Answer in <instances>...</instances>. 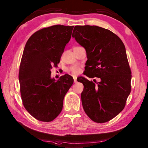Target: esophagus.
<instances>
[{
  "label": "esophagus",
  "mask_w": 148,
  "mask_h": 148,
  "mask_svg": "<svg viewBox=\"0 0 148 148\" xmlns=\"http://www.w3.org/2000/svg\"><path fill=\"white\" fill-rule=\"evenodd\" d=\"M73 78H74V82L75 83H77V77L76 76H74Z\"/></svg>",
  "instance_id": "obj_1"
}]
</instances>
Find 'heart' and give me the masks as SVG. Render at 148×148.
<instances>
[{
  "label": "heart",
  "instance_id": "b5f03b06",
  "mask_svg": "<svg viewBox=\"0 0 148 148\" xmlns=\"http://www.w3.org/2000/svg\"><path fill=\"white\" fill-rule=\"evenodd\" d=\"M69 70H70V71L72 72V74H76L78 73V72H79V68L78 67H76V66H72V67H71L70 68Z\"/></svg>",
  "mask_w": 148,
  "mask_h": 148
}]
</instances>
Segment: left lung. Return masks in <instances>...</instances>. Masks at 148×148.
Wrapping results in <instances>:
<instances>
[{
	"label": "left lung",
	"instance_id": "1",
	"mask_svg": "<svg viewBox=\"0 0 148 148\" xmlns=\"http://www.w3.org/2000/svg\"><path fill=\"white\" fill-rule=\"evenodd\" d=\"M72 37L86 51L84 74L100 79L95 84L84 77L81 97L84 111L96 123L109 121L124 109L131 92V70L119 37L98 26H75Z\"/></svg>",
	"mask_w": 148,
	"mask_h": 148
}]
</instances>
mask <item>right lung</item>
Returning <instances> with one entry per match:
<instances>
[{"label": "right lung", "instance_id": "obj_1", "mask_svg": "<svg viewBox=\"0 0 148 148\" xmlns=\"http://www.w3.org/2000/svg\"><path fill=\"white\" fill-rule=\"evenodd\" d=\"M74 26L56 25L40 29L25 46L19 71L23 104L37 120L49 122L61 112L64 99L74 82L69 74L56 81L51 69L59 64Z\"/></svg>", "mask_w": 148, "mask_h": 148}]
</instances>
